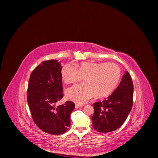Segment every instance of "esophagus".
<instances>
[{
	"mask_svg": "<svg viewBox=\"0 0 158 158\" xmlns=\"http://www.w3.org/2000/svg\"><path fill=\"white\" fill-rule=\"evenodd\" d=\"M82 106V105H79V104H76V108L78 109L79 107H81Z\"/></svg>",
	"mask_w": 158,
	"mask_h": 158,
	"instance_id": "obj_1",
	"label": "esophagus"
}]
</instances>
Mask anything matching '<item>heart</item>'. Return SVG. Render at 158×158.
<instances>
[{
  "label": "heart",
  "mask_w": 158,
  "mask_h": 158,
  "mask_svg": "<svg viewBox=\"0 0 158 158\" xmlns=\"http://www.w3.org/2000/svg\"><path fill=\"white\" fill-rule=\"evenodd\" d=\"M67 64L61 70L66 84L76 83L85 77L83 84L75 85L66 90L69 100L83 104L95 95L101 97L109 95L118 84L121 77L119 66L113 63L82 62L76 66Z\"/></svg>",
  "instance_id": "obj_1"
}]
</instances>
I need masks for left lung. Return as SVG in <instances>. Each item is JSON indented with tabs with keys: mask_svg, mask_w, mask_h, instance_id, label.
I'll list each match as a JSON object with an SVG mask.
<instances>
[{
	"mask_svg": "<svg viewBox=\"0 0 158 158\" xmlns=\"http://www.w3.org/2000/svg\"><path fill=\"white\" fill-rule=\"evenodd\" d=\"M133 83L126 71L120 85L112 94L102 102L94 104L93 127L99 132L117 130L126 121L133 103Z\"/></svg>",
	"mask_w": 158,
	"mask_h": 158,
	"instance_id": "obj_1",
	"label": "left lung"
}]
</instances>
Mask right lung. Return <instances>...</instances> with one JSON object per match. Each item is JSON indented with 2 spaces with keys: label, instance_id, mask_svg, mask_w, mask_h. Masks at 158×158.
I'll return each instance as SVG.
<instances>
[{
  "label": "right lung",
  "instance_id": "add662e5",
  "mask_svg": "<svg viewBox=\"0 0 158 158\" xmlns=\"http://www.w3.org/2000/svg\"><path fill=\"white\" fill-rule=\"evenodd\" d=\"M61 62L45 61L32 71L27 89V102L33 120L47 133L61 135L70 126V114L75 108L71 101L56 106L63 97Z\"/></svg>",
  "mask_w": 158,
  "mask_h": 158
}]
</instances>
